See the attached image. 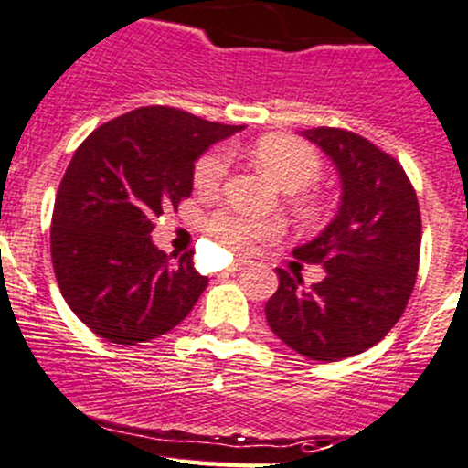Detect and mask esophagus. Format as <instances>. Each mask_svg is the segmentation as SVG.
Here are the masks:
<instances>
[{
	"instance_id": "1",
	"label": "esophagus",
	"mask_w": 468,
	"mask_h": 468,
	"mask_svg": "<svg viewBox=\"0 0 468 468\" xmlns=\"http://www.w3.org/2000/svg\"><path fill=\"white\" fill-rule=\"evenodd\" d=\"M245 266H248V261H243V259H236L232 266L228 268V272H239V270L245 268Z\"/></svg>"
}]
</instances>
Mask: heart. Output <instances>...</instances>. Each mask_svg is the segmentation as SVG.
<instances>
[{"label": "heart", "mask_w": 468, "mask_h": 468, "mask_svg": "<svg viewBox=\"0 0 468 468\" xmlns=\"http://www.w3.org/2000/svg\"><path fill=\"white\" fill-rule=\"evenodd\" d=\"M254 160L288 191L306 189L320 177L322 157L304 139L291 134H266L252 146ZM229 171V151L225 146L211 148L196 162L194 185L202 194H214L220 189ZM207 232L218 245L229 252H250L261 240L272 239L282 232L274 220L250 218L232 209H220L207 218Z\"/></svg>", "instance_id": "b5f03b06"}]
</instances>
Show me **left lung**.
Wrapping results in <instances>:
<instances>
[{
	"label": "left lung",
	"mask_w": 468,
	"mask_h": 468,
	"mask_svg": "<svg viewBox=\"0 0 468 468\" xmlns=\"http://www.w3.org/2000/svg\"><path fill=\"white\" fill-rule=\"evenodd\" d=\"M338 168V216L295 257L324 266L304 288L300 272L277 268L279 288L266 320L279 340L322 363L363 354L389 334L412 295L421 250V214L403 166L360 134L304 130Z\"/></svg>",
	"instance_id": "1"
}]
</instances>
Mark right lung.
Returning <instances> with one entry per match:
<instances>
[{
	"label": "right lung",
	"instance_id": "obj_1",
	"mask_svg": "<svg viewBox=\"0 0 468 468\" xmlns=\"http://www.w3.org/2000/svg\"><path fill=\"white\" fill-rule=\"evenodd\" d=\"M243 126L148 105L103 123L76 148L56 194L51 261L67 306L114 345L160 338L209 279L194 250L176 263L151 240L162 207L194 189V162Z\"/></svg>",
	"mask_w": 468,
	"mask_h": 468
}]
</instances>
